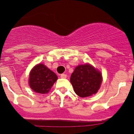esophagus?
<instances>
[{"mask_svg": "<svg viewBox=\"0 0 134 134\" xmlns=\"http://www.w3.org/2000/svg\"><path fill=\"white\" fill-rule=\"evenodd\" d=\"M60 76H61V78H62V79H66V78H67V75H66V74H62V75H60Z\"/></svg>", "mask_w": 134, "mask_h": 134, "instance_id": "34e87169", "label": "esophagus"}]
</instances>
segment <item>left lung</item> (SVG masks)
<instances>
[{"instance_id": "left-lung-1", "label": "left lung", "mask_w": 134, "mask_h": 134, "mask_svg": "<svg viewBox=\"0 0 134 134\" xmlns=\"http://www.w3.org/2000/svg\"><path fill=\"white\" fill-rule=\"evenodd\" d=\"M74 91L81 97L97 93L102 84L101 72L89 64L81 65L75 68L70 79Z\"/></svg>"}]
</instances>
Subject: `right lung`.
<instances>
[{
	"mask_svg": "<svg viewBox=\"0 0 134 134\" xmlns=\"http://www.w3.org/2000/svg\"><path fill=\"white\" fill-rule=\"evenodd\" d=\"M58 79L53 71L43 64L37 65L31 70L29 75V86L39 93H46Z\"/></svg>",
	"mask_w": 134,
	"mask_h": 134,
	"instance_id": "right-lung-1",
	"label": "right lung"
}]
</instances>
